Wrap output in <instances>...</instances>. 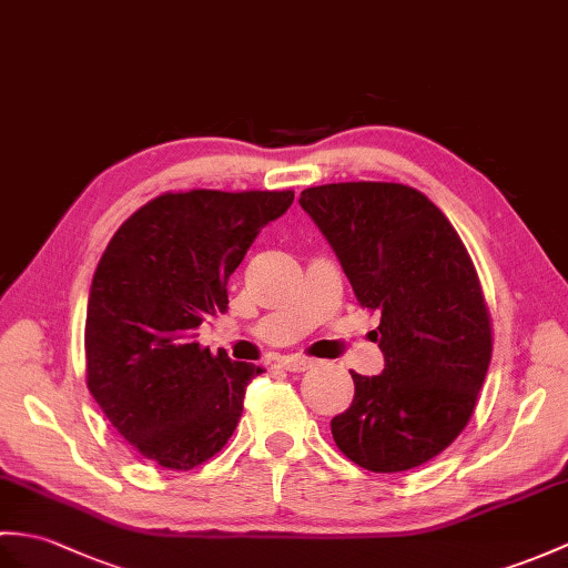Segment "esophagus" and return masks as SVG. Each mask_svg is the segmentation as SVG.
Instances as JSON below:
<instances>
[{
  "instance_id": "1",
  "label": "esophagus",
  "mask_w": 568,
  "mask_h": 568,
  "mask_svg": "<svg viewBox=\"0 0 568 568\" xmlns=\"http://www.w3.org/2000/svg\"><path fill=\"white\" fill-rule=\"evenodd\" d=\"M314 365L316 361L307 358V355H287V358H283V367L290 373H305V371H312Z\"/></svg>"
}]
</instances>
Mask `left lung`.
Instances as JSON below:
<instances>
[{
    "label": "left lung",
    "instance_id": "left-lung-1",
    "mask_svg": "<svg viewBox=\"0 0 568 568\" xmlns=\"http://www.w3.org/2000/svg\"><path fill=\"white\" fill-rule=\"evenodd\" d=\"M300 205L334 246L358 305L379 312L385 371L351 373L353 404L332 420L338 450L377 474L424 465L469 424L491 363V314L467 246L404 183H326L302 191Z\"/></svg>",
    "mask_w": 568,
    "mask_h": 568
}]
</instances>
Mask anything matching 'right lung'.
Here are the masks:
<instances>
[{
	"label": "right lung",
	"instance_id": "1",
	"mask_svg": "<svg viewBox=\"0 0 568 568\" xmlns=\"http://www.w3.org/2000/svg\"><path fill=\"white\" fill-rule=\"evenodd\" d=\"M293 191L162 193L130 215L91 281L87 387L111 426L164 469L215 457L263 371L197 344L205 316L227 310V281Z\"/></svg>",
	"mask_w": 568,
	"mask_h": 568
}]
</instances>
